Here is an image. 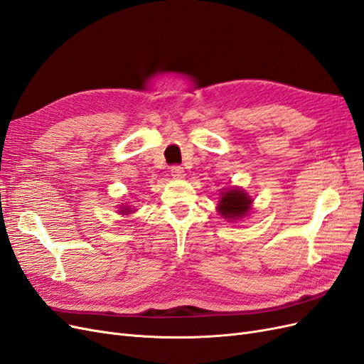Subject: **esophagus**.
I'll list each match as a JSON object with an SVG mask.
<instances>
[{"label":"esophagus","instance_id":"1","mask_svg":"<svg viewBox=\"0 0 364 364\" xmlns=\"http://www.w3.org/2000/svg\"><path fill=\"white\" fill-rule=\"evenodd\" d=\"M170 171H171V176H173V178H178V179H181V178H183V176H185V171H183V168L181 167V165H173Z\"/></svg>","mask_w":364,"mask_h":364}]
</instances>
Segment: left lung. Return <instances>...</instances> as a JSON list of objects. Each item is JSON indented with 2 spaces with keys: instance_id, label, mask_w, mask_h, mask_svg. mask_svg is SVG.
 Listing matches in <instances>:
<instances>
[{
  "instance_id": "obj_1",
  "label": "left lung",
  "mask_w": 364,
  "mask_h": 364,
  "mask_svg": "<svg viewBox=\"0 0 364 364\" xmlns=\"http://www.w3.org/2000/svg\"><path fill=\"white\" fill-rule=\"evenodd\" d=\"M250 205L252 199L247 196V193L240 188H230L222 193L217 209L220 215L228 218L229 222H232V220L243 218L249 213Z\"/></svg>"
}]
</instances>
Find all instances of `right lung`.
<instances>
[{
    "label": "right lung",
    "instance_id": "right-lung-1",
    "mask_svg": "<svg viewBox=\"0 0 364 364\" xmlns=\"http://www.w3.org/2000/svg\"><path fill=\"white\" fill-rule=\"evenodd\" d=\"M119 214H130V213H134V211H132V208L130 206H119V211H118Z\"/></svg>",
    "mask_w": 364,
    "mask_h": 364
}]
</instances>
